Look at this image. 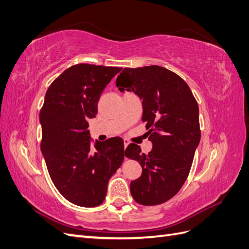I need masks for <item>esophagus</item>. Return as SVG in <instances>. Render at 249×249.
<instances>
[{"mask_svg": "<svg viewBox=\"0 0 249 249\" xmlns=\"http://www.w3.org/2000/svg\"><path fill=\"white\" fill-rule=\"evenodd\" d=\"M124 149H125V147L129 145V143H130V141L127 140V139H124Z\"/></svg>", "mask_w": 249, "mask_h": 249, "instance_id": "34e87169", "label": "esophagus"}]
</instances>
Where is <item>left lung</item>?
Masks as SVG:
<instances>
[{
	"label": "left lung",
	"instance_id": "1",
	"mask_svg": "<svg viewBox=\"0 0 249 249\" xmlns=\"http://www.w3.org/2000/svg\"><path fill=\"white\" fill-rule=\"evenodd\" d=\"M116 86L142 100V122L153 143L147 155L134 143L125 149V157L142 167L130 184L131 194L140 205H161L180 190L190 172L200 140L197 102L182 78L159 65L125 67Z\"/></svg>",
	"mask_w": 249,
	"mask_h": 249
}]
</instances>
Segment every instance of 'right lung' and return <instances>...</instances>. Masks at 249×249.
Listing matches in <instances>:
<instances>
[{
    "mask_svg": "<svg viewBox=\"0 0 249 249\" xmlns=\"http://www.w3.org/2000/svg\"><path fill=\"white\" fill-rule=\"evenodd\" d=\"M122 67L80 63L53 81L39 113L41 153L57 190L73 205L100 206L110 178L122 166L120 137L90 144L88 119L97 114L100 96Z\"/></svg>",
    "mask_w": 249,
    "mask_h": 249,
    "instance_id": "obj_1",
    "label": "right lung"
}]
</instances>
